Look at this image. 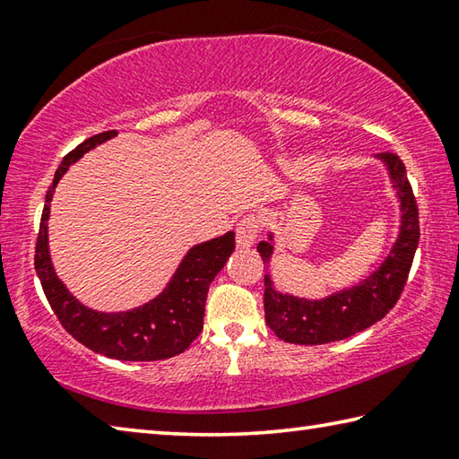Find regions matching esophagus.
<instances>
[{"mask_svg":"<svg viewBox=\"0 0 459 459\" xmlns=\"http://www.w3.org/2000/svg\"><path fill=\"white\" fill-rule=\"evenodd\" d=\"M257 232H259V221L255 219V216H243L237 222V247L238 248H248L253 243L255 238H257Z\"/></svg>","mask_w":459,"mask_h":459,"instance_id":"34e87169","label":"esophagus"}]
</instances>
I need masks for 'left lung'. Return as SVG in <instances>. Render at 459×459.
I'll return each mask as SVG.
<instances>
[{
	"mask_svg": "<svg viewBox=\"0 0 459 459\" xmlns=\"http://www.w3.org/2000/svg\"><path fill=\"white\" fill-rule=\"evenodd\" d=\"M377 158L386 166L388 178L401 202V229L391 253L375 273L324 299L295 298L277 291L267 271L265 295H263L265 322L279 340L290 344L316 346L351 338L383 320L401 298L419 245V211L407 180L405 164L399 155L383 152ZM257 251L263 263L269 265L273 255V235L261 240Z\"/></svg>",
	"mask_w": 459,
	"mask_h": 459,
	"instance_id": "obj_1",
	"label": "left lung"
}]
</instances>
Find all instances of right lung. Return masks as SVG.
I'll list each match as a JSON object with an SVG mask.
<instances>
[{
	"mask_svg": "<svg viewBox=\"0 0 459 459\" xmlns=\"http://www.w3.org/2000/svg\"><path fill=\"white\" fill-rule=\"evenodd\" d=\"M115 135L117 131L92 135L65 155L54 174L52 186L46 192L34 267L40 277L46 299L60 320L62 328L81 344L91 348L92 352L103 354L107 359L139 362L172 359L176 354H182L202 332L208 287L216 273L227 265L230 253L235 251V232L229 230L222 237L194 245L178 265L166 290L147 304L127 309V312L107 314L82 306L60 281L50 261L48 216L54 188L68 166Z\"/></svg>",
	"mask_w": 459,
	"mask_h": 459,
	"instance_id": "add662e5",
	"label": "right lung"
}]
</instances>
